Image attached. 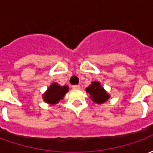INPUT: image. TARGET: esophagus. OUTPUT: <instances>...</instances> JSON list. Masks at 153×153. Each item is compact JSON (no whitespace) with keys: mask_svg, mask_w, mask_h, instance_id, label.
<instances>
[{"mask_svg":"<svg viewBox=\"0 0 153 153\" xmlns=\"http://www.w3.org/2000/svg\"><path fill=\"white\" fill-rule=\"evenodd\" d=\"M72 88H75V89H79V88H80V85L79 84H78V85H73Z\"/></svg>","mask_w":153,"mask_h":153,"instance_id":"1","label":"esophagus"}]
</instances>
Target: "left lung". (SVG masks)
<instances>
[{"mask_svg": "<svg viewBox=\"0 0 153 153\" xmlns=\"http://www.w3.org/2000/svg\"><path fill=\"white\" fill-rule=\"evenodd\" d=\"M87 93H89L90 97L94 102L103 103L109 98V95L106 93L103 88L101 87L98 82H93L88 88H86Z\"/></svg>", "mask_w": 153, "mask_h": 153, "instance_id": "8db88e82", "label": "left lung"}]
</instances>
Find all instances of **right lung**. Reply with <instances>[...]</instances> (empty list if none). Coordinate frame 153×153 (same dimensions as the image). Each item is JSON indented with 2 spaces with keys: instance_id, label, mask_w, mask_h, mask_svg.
Instances as JSON below:
<instances>
[{
  "instance_id": "right-lung-1",
  "label": "right lung",
  "mask_w": 153,
  "mask_h": 153,
  "mask_svg": "<svg viewBox=\"0 0 153 153\" xmlns=\"http://www.w3.org/2000/svg\"><path fill=\"white\" fill-rule=\"evenodd\" d=\"M68 90L69 88L67 86H60L56 83H52L43 95L44 101L50 104H56L63 98Z\"/></svg>"
}]
</instances>
